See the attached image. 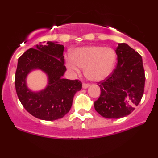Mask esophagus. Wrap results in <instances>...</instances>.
I'll list each match as a JSON object with an SVG mask.
<instances>
[{"mask_svg": "<svg viewBox=\"0 0 158 158\" xmlns=\"http://www.w3.org/2000/svg\"><path fill=\"white\" fill-rule=\"evenodd\" d=\"M89 87H90V85H89V84H86V83H84V84L82 85V88L83 89H86Z\"/></svg>", "mask_w": 158, "mask_h": 158, "instance_id": "34e87169", "label": "esophagus"}]
</instances>
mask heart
<instances>
[{
    "mask_svg": "<svg viewBox=\"0 0 158 158\" xmlns=\"http://www.w3.org/2000/svg\"><path fill=\"white\" fill-rule=\"evenodd\" d=\"M116 54L113 48L101 45L78 48L73 56L65 58L66 67L76 74H80L85 68V74L92 81H103L109 77L115 68Z\"/></svg>",
    "mask_w": 158,
    "mask_h": 158,
    "instance_id": "obj_1",
    "label": "heart"
}]
</instances>
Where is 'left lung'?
<instances>
[{
    "mask_svg": "<svg viewBox=\"0 0 158 158\" xmlns=\"http://www.w3.org/2000/svg\"><path fill=\"white\" fill-rule=\"evenodd\" d=\"M117 67L106 80L100 81L101 95L94 102L96 112L107 118L130 115L141 100L145 73L141 56L126 43L115 49Z\"/></svg>",
    "mask_w": 158,
    "mask_h": 158,
    "instance_id": "1",
    "label": "left lung"
}]
</instances>
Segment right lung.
<instances>
[{
  "instance_id": "right-lung-1",
  "label": "right lung",
  "mask_w": 158,
  "mask_h": 158,
  "mask_svg": "<svg viewBox=\"0 0 158 158\" xmlns=\"http://www.w3.org/2000/svg\"><path fill=\"white\" fill-rule=\"evenodd\" d=\"M44 43L29 48L18 59L15 89L19 100L31 115L41 120L54 121L70 111L81 82L63 78L66 71L64 45L57 42ZM35 69L43 71L48 78L47 87L40 91H31L26 83L27 75Z\"/></svg>"
}]
</instances>
